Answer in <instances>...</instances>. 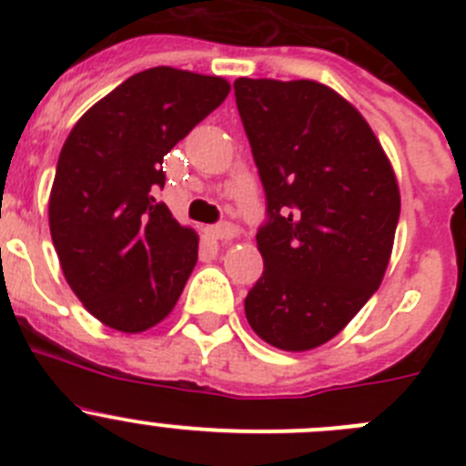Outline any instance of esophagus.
<instances>
[{
    "label": "esophagus",
    "instance_id": "34e87169",
    "mask_svg": "<svg viewBox=\"0 0 466 466\" xmlns=\"http://www.w3.org/2000/svg\"><path fill=\"white\" fill-rule=\"evenodd\" d=\"M207 234H209L211 238H218V241H229V238L237 237L238 229L234 228L232 223H220V225H211V228H207Z\"/></svg>",
    "mask_w": 466,
    "mask_h": 466
}]
</instances>
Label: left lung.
<instances>
[{
  "label": "left lung",
  "instance_id": "1",
  "mask_svg": "<svg viewBox=\"0 0 466 466\" xmlns=\"http://www.w3.org/2000/svg\"><path fill=\"white\" fill-rule=\"evenodd\" d=\"M234 96L268 214L246 318L277 350H313L380 286L401 211L397 177L363 115L322 83L237 78Z\"/></svg>",
  "mask_w": 466,
  "mask_h": 466
}]
</instances>
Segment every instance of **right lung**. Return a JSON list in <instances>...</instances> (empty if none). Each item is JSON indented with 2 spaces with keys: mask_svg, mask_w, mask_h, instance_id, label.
Segmentation results:
<instances>
[{
  "mask_svg": "<svg viewBox=\"0 0 466 466\" xmlns=\"http://www.w3.org/2000/svg\"><path fill=\"white\" fill-rule=\"evenodd\" d=\"M228 94L220 76L146 69L94 103L60 150L51 238L67 284L106 327L139 333L176 307L198 234L155 198L162 162Z\"/></svg>",
  "mask_w": 466,
  "mask_h": 466,
  "instance_id": "obj_1",
  "label": "right lung"
}]
</instances>
